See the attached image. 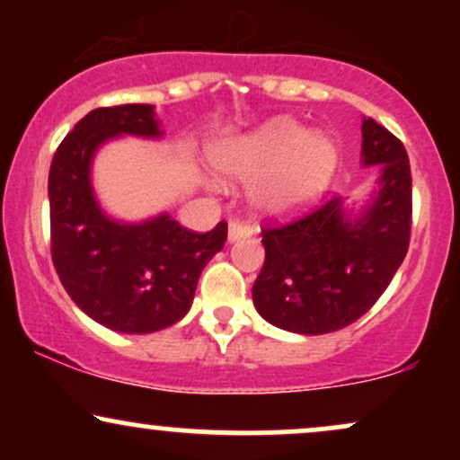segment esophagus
Masks as SVG:
<instances>
[{"mask_svg": "<svg viewBox=\"0 0 460 460\" xmlns=\"http://www.w3.org/2000/svg\"><path fill=\"white\" fill-rule=\"evenodd\" d=\"M252 235V226L246 225L244 220H231L229 223V242L240 240V237H248Z\"/></svg>", "mask_w": 460, "mask_h": 460, "instance_id": "esophagus-1", "label": "esophagus"}]
</instances>
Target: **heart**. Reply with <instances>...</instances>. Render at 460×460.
<instances>
[{
	"label": "heart",
	"instance_id": "b5f03b06",
	"mask_svg": "<svg viewBox=\"0 0 460 460\" xmlns=\"http://www.w3.org/2000/svg\"><path fill=\"white\" fill-rule=\"evenodd\" d=\"M214 166L229 179H255L251 197L266 214H289L318 199L337 166L335 145L307 136L298 123L274 119L220 142Z\"/></svg>",
	"mask_w": 460,
	"mask_h": 460
}]
</instances>
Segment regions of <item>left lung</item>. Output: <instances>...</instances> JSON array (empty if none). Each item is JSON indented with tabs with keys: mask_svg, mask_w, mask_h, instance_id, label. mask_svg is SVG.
I'll list each match as a JSON object with an SVG mask.
<instances>
[{
	"mask_svg": "<svg viewBox=\"0 0 460 460\" xmlns=\"http://www.w3.org/2000/svg\"><path fill=\"white\" fill-rule=\"evenodd\" d=\"M363 166L378 168L372 203L350 218L341 197L261 229L266 261L252 285L261 318L283 331L322 335L361 318L404 261L413 190L404 145L374 119H363Z\"/></svg>",
	"mask_w": 460,
	"mask_h": 460,
	"instance_id": "obj_1",
	"label": "left lung"
}]
</instances>
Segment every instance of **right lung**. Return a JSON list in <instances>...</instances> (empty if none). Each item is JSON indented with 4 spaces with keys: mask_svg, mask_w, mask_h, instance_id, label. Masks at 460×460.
I'll return each instance as SVG.
<instances>
[{
    "mask_svg": "<svg viewBox=\"0 0 460 460\" xmlns=\"http://www.w3.org/2000/svg\"><path fill=\"white\" fill-rule=\"evenodd\" d=\"M157 138L149 103L97 108L58 146L49 168L51 260L73 303L119 332H155L190 311L200 272L226 242L220 220L208 234L168 214L140 225L108 218L91 186L94 151L114 136Z\"/></svg>",
    "mask_w": 460,
    "mask_h": 460,
    "instance_id": "add662e5",
    "label": "right lung"
}]
</instances>
